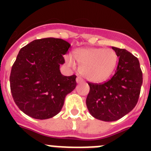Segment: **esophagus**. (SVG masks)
Instances as JSON below:
<instances>
[{
	"label": "esophagus",
	"mask_w": 151,
	"mask_h": 151,
	"mask_svg": "<svg viewBox=\"0 0 151 151\" xmlns=\"http://www.w3.org/2000/svg\"><path fill=\"white\" fill-rule=\"evenodd\" d=\"M83 82V79H82V77H80V76H78L76 78V82L77 83H82V82Z\"/></svg>",
	"instance_id": "obj_1"
}]
</instances>
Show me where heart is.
Masks as SVG:
<instances>
[{"label":"heart","mask_w":151,"mask_h":151,"mask_svg":"<svg viewBox=\"0 0 151 151\" xmlns=\"http://www.w3.org/2000/svg\"><path fill=\"white\" fill-rule=\"evenodd\" d=\"M73 57L80 65V73L93 82H101L107 79L114 71L118 61L116 53L110 48H78L74 51ZM66 62L68 66H75L71 57H66Z\"/></svg>","instance_id":"1"}]
</instances>
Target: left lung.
Instances as JSON below:
<instances>
[{
	"label": "left lung",
	"mask_w": 151,
	"mask_h": 151,
	"mask_svg": "<svg viewBox=\"0 0 151 151\" xmlns=\"http://www.w3.org/2000/svg\"><path fill=\"white\" fill-rule=\"evenodd\" d=\"M112 49L119 57L115 74L104 83L88 82V110L92 116L105 122L118 120L134 109L143 82L138 58L125 49Z\"/></svg>",
	"instance_id": "8db88e82"
}]
</instances>
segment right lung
Here are the masks:
<instances>
[{
	"mask_svg": "<svg viewBox=\"0 0 151 151\" xmlns=\"http://www.w3.org/2000/svg\"><path fill=\"white\" fill-rule=\"evenodd\" d=\"M70 45L60 38H46L22 47L11 69L10 90L19 110L37 119L59 113L66 94L76 86V76H65L60 66Z\"/></svg>",
	"mask_w": 151,
	"mask_h": 151,
	"instance_id": "add662e5",
	"label": "right lung"
}]
</instances>
